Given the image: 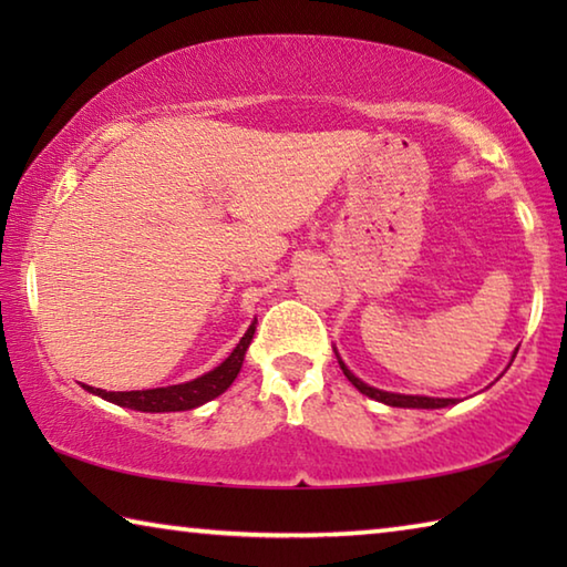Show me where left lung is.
<instances>
[{
  "label": "left lung",
  "instance_id": "left-lung-1",
  "mask_svg": "<svg viewBox=\"0 0 567 567\" xmlns=\"http://www.w3.org/2000/svg\"><path fill=\"white\" fill-rule=\"evenodd\" d=\"M340 368L344 372V378H348L354 388H358L362 395H368L378 402H385V405L392 408H422V410H435V408H447V405H455V400L450 398H422V395H398V392H382L378 388H370L364 385L360 378H354L352 372L344 368V362L340 360Z\"/></svg>",
  "mask_w": 567,
  "mask_h": 567
}]
</instances>
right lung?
<instances>
[{
    "label": "right lung",
    "mask_w": 567,
    "mask_h": 567,
    "mask_svg": "<svg viewBox=\"0 0 567 567\" xmlns=\"http://www.w3.org/2000/svg\"><path fill=\"white\" fill-rule=\"evenodd\" d=\"M252 334H255V322L249 324L245 338L239 340L237 348L229 352V358L223 364H217V368L209 370L207 375L192 382H182V385H169V388H155V390H132V392H107L90 385L87 390L94 392V395L114 402V405L140 410V412H179V410H192L197 405H205V402L223 395V392L233 385L239 368H243L245 352L249 348V342H252Z\"/></svg>",
    "instance_id": "right-lung-1"
}]
</instances>
